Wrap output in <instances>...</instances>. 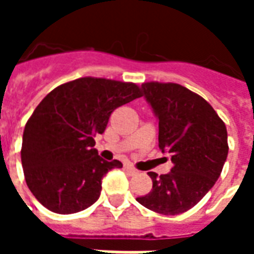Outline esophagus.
I'll list each match as a JSON object with an SVG mask.
<instances>
[{
	"mask_svg": "<svg viewBox=\"0 0 254 254\" xmlns=\"http://www.w3.org/2000/svg\"><path fill=\"white\" fill-rule=\"evenodd\" d=\"M125 169H127V173H129V174H130V176H136V174H137V173H138V171L136 170V169H134V167H133V166H130V165L125 166Z\"/></svg>",
	"mask_w": 254,
	"mask_h": 254,
	"instance_id": "34e87169",
	"label": "esophagus"
}]
</instances>
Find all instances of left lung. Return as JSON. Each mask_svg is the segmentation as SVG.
Instances as JSON below:
<instances>
[{
	"mask_svg": "<svg viewBox=\"0 0 254 254\" xmlns=\"http://www.w3.org/2000/svg\"><path fill=\"white\" fill-rule=\"evenodd\" d=\"M141 89L159 120V148L174 166L169 174L149 171L152 189L136 200L154 212L180 215L220 176L229 154L227 129L212 106L184 85L148 81Z\"/></svg>",
	"mask_w": 254,
	"mask_h": 254,
	"instance_id": "8db88e82",
	"label": "left lung"
}]
</instances>
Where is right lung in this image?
Instances as JSON below:
<instances>
[{
  "instance_id": "add662e5",
  "label": "right lung",
  "mask_w": 254,
  "mask_h": 254,
  "mask_svg": "<svg viewBox=\"0 0 254 254\" xmlns=\"http://www.w3.org/2000/svg\"><path fill=\"white\" fill-rule=\"evenodd\" d=\"M140 96L137 84L88 76L58 85L36 106L23 133L21 165L43 207L67 215L99 198L102 178L122 163L102 159L94 136L105 132L117 107Z\"/></svg>"
}]
</instances>
